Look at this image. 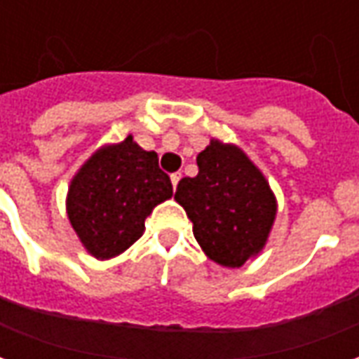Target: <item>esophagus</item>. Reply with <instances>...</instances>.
<instances>
[{"instance_id": "1", "label": "esophagus", "mask_w": 359, "mask_h": 359, "mask_svg": "<svg viewBox=\"0 0 359 359\" xmlns=\"http://www.w3.org/2000/svg\"><path fill=\"white\" fill-rule=\"evenodd\" d=\"M179 180H180V172H175V175H171L172 188H177V184H179Z\"/></svg>"}]
</instances>
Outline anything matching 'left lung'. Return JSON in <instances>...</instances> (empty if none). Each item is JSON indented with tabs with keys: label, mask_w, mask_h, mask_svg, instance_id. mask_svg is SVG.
Returning <instances> with one entry per match:
<instances>
[{
	"label": "left lung",
	"mask_w": 359,
	"mask_h": 359,
	"mask_svg": "<svg viewBox=\"0 0 359 359\" xmlns=\"http://www.w3.org/2000/svg\"><path fill=\"white\" fill-rule=\"evenodd\" d=\"M198 175L182 179L175 200L192 221L196 242L211 262L236 269L256 259L277 217V196L248 154L219 138L196 157Z\"/></svg>",
	"instance_id": "left-lung-1"
}]
</instances>
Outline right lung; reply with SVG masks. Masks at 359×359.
<instances>
[{
    "mask_svg": "<svg viewBox=\"0 0 359 359\" xmlns=\"http://www.w3.org/2000/svg\"><path fill=\"white\" fill-rule=\"evenodd\" d=\"M172 196L171 179L133 134L103 144L74 172L67 190V217L95 259H113L140 238L144 221Z\"/></svg>",
    "mask_w": 359,
    "mask_h": 359,
    "instance_id": "1",
    "label": "right lung"
}]
</instances>
